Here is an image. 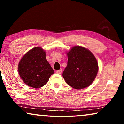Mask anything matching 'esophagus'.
<instances>
[{
    "instance_id": "34e87169",
    "label": "esophagus",
    "mask_w": 124,
    "mask_h": 124,
    "mask_svg": "<svg viewBox=\"0 0 124 124\" xmlns=\"http://www.w3.org/2000/svg\"><path fill=\"white\" fill-rule=\"evenodd\" d=\"M62 70H56V73H57V74H61V73H62Z\"/></svg>"
}]
</instances>
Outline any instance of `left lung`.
<instances>
[{
	"label": "left lung",
	"mask_w": 124,
	"mask_h": 124,
	"mask_svg": "<svg viewBox=\"0 0 124 124\" xmlns=\"http://www.w3.org/2000/svg\"><path fill=\"white\" fill-rule=\"evenodd\" d=\"M67 66L62 76L66 83L75 89L87 87L94 81L98 70L97 60L86 48L75 46L69 52Z\"/></svg>",
	"instance_id": "left-lung-1"
}]
</instances>
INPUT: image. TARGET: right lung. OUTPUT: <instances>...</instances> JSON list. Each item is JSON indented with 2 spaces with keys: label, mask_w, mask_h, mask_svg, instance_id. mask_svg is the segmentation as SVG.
<instances>
[{
  "label": "right lung",
  "mask_w": 124,
  "mask_h": 124,
  "mask_svg": "<svg viewBox=\"0 0 124 124\" xmlns=\"http://www.w3.org/2000/svg\"><path fill=\"white\" fill-rule=\"evenodd\" d=\"M18 70L23 82L35 89L45 85L54 73L46 58V52L41 47L33 48L23 56Z\"/></svg>",
  "instance_id": "add662e5"
}]
</instances>
